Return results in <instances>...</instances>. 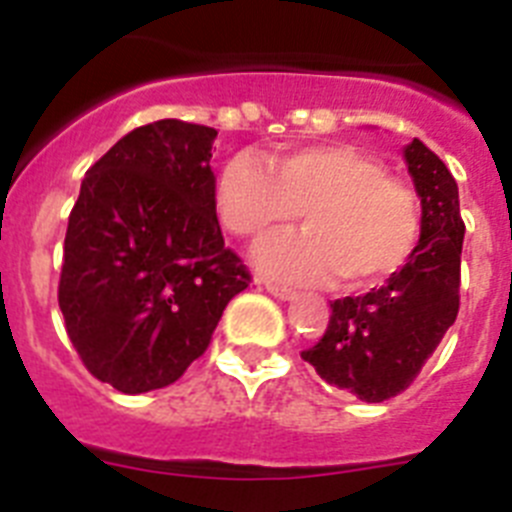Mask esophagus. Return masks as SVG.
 Instances as JSON below:
<instances>
[{
	"mask_svg": "<svg viewBox=\"0 0 512 512\" xmlns=\"http://www.w3.org/2000/svg\"><path fill=\"white\" fill-rule=\"evenodd\" d=\"M266 289H269L271 295L279 297V300H295L297 292L292 287H287V284H279V282H266Z\"/></svg>",
	"mask_w": 512,
	"mask_h": 512,
	"instance_id": "esophagus-1",
	"label": "esophagus"
}]
</instances>
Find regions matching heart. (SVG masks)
I'll list each match as a JSON object with an SVG mask.
<instances>
[{
  "label": "heart",
  "instance_id": "obj_1",
  "mask_svg": "<svg viewBox=\"0 0 512 512\" xmlns=\"http://www.w3.org/2000/svg\"><path fill=\"white\" fill-rule=\"evenodd\" d=\"M215 207L225 228L248 241L302 215L307 233L274 238L256 253L261 269L289 282L341 277L351 289L372 287L410 259L420 235L413 192L348 146L271 153L266 166L235 153L217 171Z\"/></svg>",
  "mask_w": 512,
  "mask_h": 512
}]
</instances>
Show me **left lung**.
Segmentation results:
<instances>
[{
  "instance_id": "8db88e82",
  "label": "left lung",
  "mask_w": 512,
  "mask_h": 512,
  "mask_svg": "<svg viewBox=\"0 0 512 512\" xmlns=\"http://www.w3.org/2000/svg\"><path fill=\"white\" fill-rule=\"evenodd\" d=\"M405 161L423 205L418 246L382 287L330 302L323 338L302 351L320 379L364 402L408 390L459 315V187L418 138L405 148Z\"/></svg>"
}]
</instances>
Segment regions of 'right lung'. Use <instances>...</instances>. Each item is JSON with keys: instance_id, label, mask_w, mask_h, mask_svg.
I'll use <instances>...</instances> for the list:
<instances>
[{"instance_id": "add662e5", "label": "right lung", "mask_w": 512, "mask_h": 512, "mask_svg": "<svg viewBox=\"0 0 512 512\" xmlns=\"http://www.w3.org/2000/svg\"><path fill=\"white\" fill-rule=\"evenodd\" d=\"M215 135L182 120L130 130L87 171L69 215L66 333L89 374L125 395L182 377L251 282L217 223Z\"/></svg>"}]
</instances>
